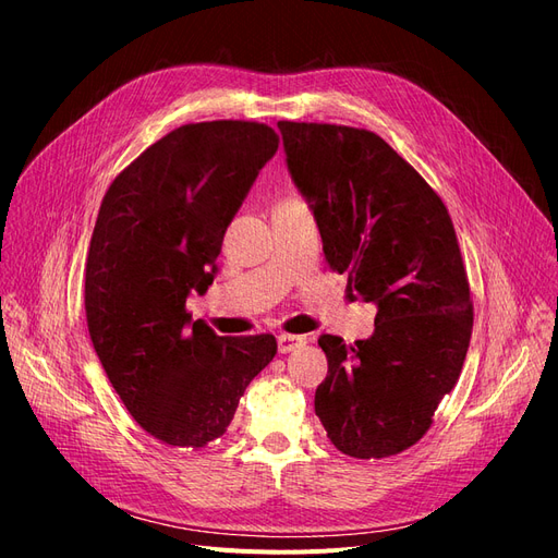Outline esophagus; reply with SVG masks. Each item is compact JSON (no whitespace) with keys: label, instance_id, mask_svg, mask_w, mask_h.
I'll return each mask as SVG.
<instances>
[{"label":"esophagus","instance_id":"1","mask_svg":"<svg viewBox=\"0 0 558 558\" xmlns=\"http://www.w3.org/2000/svg\"><path fill=\"white\" fill-rule=\"evenodd\" d=\"M305 343H308V338H305V336L280 333V336H278V352H280V354H290V352L303 348Z\"/></svg>","mask_w":558,"mask_h":558}]
</instances>
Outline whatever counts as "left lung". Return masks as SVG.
Here are the masks:
<instances>
[{
  "mask_svg": "<svg viewBox=\"0 0 558 558\" xmlns=\"http://www.w3.org/2000/svg\"><path fill=\"white\" fill-rule=\"evenodd\" d=\"M287 171L317 222L329 266L377 308L345 345L322 333L329 373L315 415L343 454L383 459L415 445L459 380L473 303L440 196L380 136L278 122Z\"/></svg>",
  "mask_w": 558,
  "mask_h": 558,
  "instance_id": "obj_1",
  "label": "left lung"
}]
</instances>
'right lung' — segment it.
<instances>
[{
    "instance_id": "obj_1",
    "label": "right lung",
    "mask_w": 558,
    "mask_h": 558,
    "mask_svg": "<svg viewBox=\"0 0 558 558\" xmlns=\"http://www.w3.org/2000/svg\"><path fill=\"white\" fill-rule=\"evenodd\" d=\"M257 122L183 124L106 192L85 264L95 352L132 417L157 440L204 447L276 356L271 333L218 336L185 311L218 276L225 231L278 150Z\"/></svg>"
}]
</instances>
